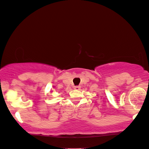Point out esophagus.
<instances>
[{"instance_id":"obj_1","label":"esophagus","mask_w":149,"mask_h":149,"mask_svg":"<svg viewBox=\"0 0 149 149\" xmlns=\"http://www.w3.org/2000/svg\"><path fill=\"white\" fill-rule=\"evenodd\" d=\"M74 90H79L80 89V86H74Z\"/></svg>"}]
</instances>
